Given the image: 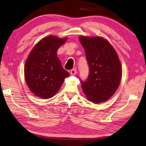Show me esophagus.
<instances>
[{
	"label": "esophagus",
	"mask_w": 146,
	"mask_h": 146,
	"mask_svg": "<svg viewBox=\"0 0 146 146\" xmlns=\"http://www.w3.org/2000/svg\"><path fill=\"white\" fill-rule=\"evenodd\" d=\"M76 74H77V71H76V69H72V70H71L70 74L72 76H75Z\"/></svg>",
	"instance_id": "34e87169"
}]
</instances>
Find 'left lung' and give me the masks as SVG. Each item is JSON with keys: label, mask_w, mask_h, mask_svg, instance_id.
<instances>
[{"label": "left lung", "mask_w": 146, "mask_h": 146, "mask_svg": "<svg viewBox=\"0 0 146 146\" xmlns=\"http://www.w3.org/2000/svg\"><path fill=\"white\" fill-rule=\"evenodd\" d=\"M79 40L85 49L89 75L82 88L87 100L94 104L108 100L118 89L122 70L118 54L108 40L102 37L81 35Z\"/></svg>", "instance_id": "obj_1"}]
</instances>
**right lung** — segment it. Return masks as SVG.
I'll list each match as a JSON object with an SVG mask.
<instances>
[{
    "label": "right lung",
    "instance_id": "right-lung-1",
    "mask_svg": "<svg viewBox=\"0 0 146 146\" xmlns=\"http://www.w3.org/2000/svg\"><path fill=\"white\" fill-rule=\"evenodd\" d=\"M67 37L49 35L39 40L31 50L25 65V78L30 90L42 99L53 97L69 73L62 67L57 51Z\"/></svg>",
    "mask_w": 146,
    "mask_h": 146
}]
</instances>
